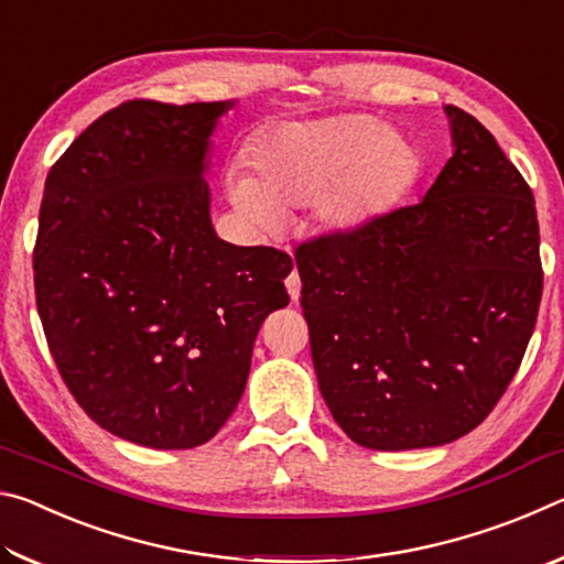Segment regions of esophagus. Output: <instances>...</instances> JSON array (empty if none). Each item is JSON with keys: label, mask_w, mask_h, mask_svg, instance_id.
<instances>
[{"label": "esophagus", "mask_w": 564, "mask_h": 564, "mask_svg": "<svg viewBox=\"0 0 564 564\" xmlns=\"http://www.w3.org/2000/svg\"><path fill=\"white\" fill-rule=\"evenodd\" d=\"M285 291H289L293 303H299V299H301V279H299V273H295V271L289 275V279H285Z\"/></svg>", "instance_id": "34e87169"}]
</instances>
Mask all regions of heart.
Masks as SVG:
<instances>
[{"label":"heart","mask_w":564,"mask_h":564,"mask_svg":"<svg viewBox=\"0 0 564 564\" xmlns=\"http://www.w3.org/2000/svg\"><path fill=\"white\" fill-rule=\"evenodd\" d=\"M253 178L231 171L226 194L261 234L279 231L283 208L316 202L328 236H352L376 224L420 176V151L403 133L362 113L291 121L248 147Z\"/></svg>","instance_id":"b5f03b06"}]
</instances>
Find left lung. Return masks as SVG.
I'll use <instances>...</instances> for the list:
<instances>
[{
  "instance_id": "1",
  "label": "left lung",
  "mask_w": 564,
  "mask_h": 564,
  "mask_svg": "<svg viewBox=\"0 0 564 564\" xmlns=\"http://www.w3.org/2000/svg\"><path fill=\"white\" fill-rule=\"evenodd\" d=\"M453 156L415 206L295 251L321 395L352 443L415 451L482 423L542 295L530 186L492 133L445 107Z\"/></svg>"
}]
</instances>
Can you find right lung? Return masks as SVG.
Segmentation results:
<instances>
[{
    "label": "right lung",
    "mask_w": 564,
    "mask_h": 564,
    "mask_svg": "<svg viewBox=\"0 0 564 564\" xmlns=\"http://www.w3.org/2000/svg\"><path fill=\"white\" fill-rule=\"evenodd\" d=\"M234 107L121 104L44 184L34 289L56 368L94 423L154 451L221 431L261 323L289 305L291 256L212 224L206 174Z\"/></svg>",
    "instance_id": "add662e5"
}]
</instances>
